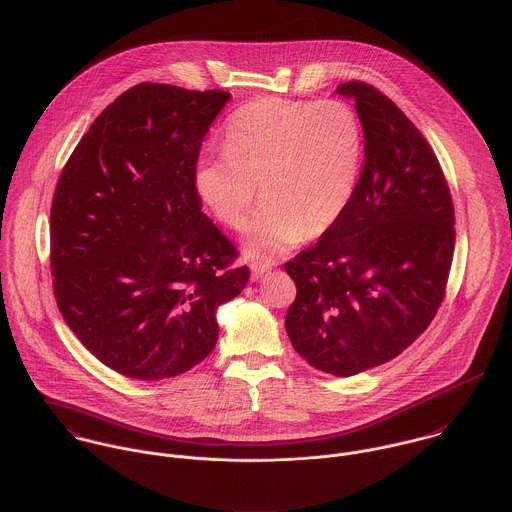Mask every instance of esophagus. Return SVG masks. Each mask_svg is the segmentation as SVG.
<instances>
[{
	"label": "esophagus",
	"instance_id": "esophagus-1",
	"mask_svg": "<svg viewBox=\"0 0 512 512\" xmlns=\"http://www.w3.org/2000/svg\"><path fill=\"white\" fill-rule=\"evenodd\" d=\"M271 271V265L267 263V261H263V259H257V261H253L251 263V275H253V279H261L265 273H269Z\"/></svg>",
	"mask_w": 512,
	"mask_h": 512
}]
</instances>
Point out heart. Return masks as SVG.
I'll list each match as a JSON object with an SVG mask.
<instances>
[{
	"label": "heart",
	"instance_id": "obj_1",
	"mask_svg": "<svg viewBox=\"0 0 512 512\" xmlns=\"http://www.w3.org/2000/svg\"><path fill=\"white\" fill-rule=\"evenodd\" d=\"M362 154L364 132L350 104L265 97L229 118L225 150L200 156L194 188L219 223L241 231L261 184L265 202L253 219L249 253L279 255L340 219Z\"/></svg>",
	"mask_w": 512,
	"mask_h": 512
}]
</instances>
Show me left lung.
<instances>
[{
  "label": "left lung",
  "mask_w": 512,
  "mask_h": 512,
  "mask_svg": "<svg viewBox=\"0 0 512 512\" xmlns=\"http://www.w3.org/2000/svg\"><path fill=\"white\" fill-rule=\"evenodd\" d=\"M364 166L352 200L316 245L285 263L297 285L285 326L316 370L354 376L402 354L443 303L455 211L441 164L408 116L364 81Z\"/></svg>",
  "instance_id": "left-lung-1"
}]
</instances>
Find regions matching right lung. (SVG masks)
<instances>
[{"instance_id": "add662e5", "label": "right lung", "mask_w": 512, "mask_h": 512, "mask_svg": "<svg viewBox=\"0 0 512 512\" xmlns=\"http://www.w3.org/2000/svg\"><path fill=\"white\" fill-rule=\"evenodd\" d=\"M225 91L140 83L97 116L51 205L53 295L110 370L164 380L217 342L215 310L249 267L202 211L194 168Z\"/></svg>"}]
</instances>
